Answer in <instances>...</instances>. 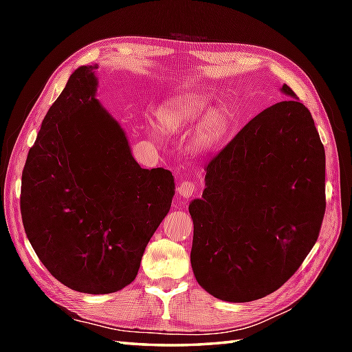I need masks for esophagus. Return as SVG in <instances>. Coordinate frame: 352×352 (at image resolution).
<instances>
[{
    "mask_svg": "<svg viewBox=\"0 0 352 352\" xmlns=\"http://www.w3.org/2000/svg\"><path fill=\"white\" fill-rule=\"evenodd\" d=\"M195 192H197V186H195V183H192V182H183L177 189V193L182 198H190Z\"/></svg>",
    "mask_w": 352,
    "mask_h": 352,
    "instance_id": "34e87169",
    "label": "esophagus"
}]
</instances>
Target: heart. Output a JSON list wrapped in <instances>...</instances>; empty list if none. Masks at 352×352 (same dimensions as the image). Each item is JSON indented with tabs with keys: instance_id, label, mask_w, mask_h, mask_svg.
Returning <instances> with one entry per match:
<instances>
[{
	"instance_id": "obj_1",
	"label": "heart",
	"mask_w": 352,
	"mask_h": 352,
	"mask_svg": "<svg viewBox=\"0 0 352 352\" xmlns=\"http://www.w3.org/2000/svg\"><path fill=\"white\" fill-rule=\"evenodd\" d=\"M207 110V101L199 96H183L162 110L160 121L169 130H180L199 121ZM223 129H226V115L222 113V110L208 111L197 131V145L204 148L212 146L221 138Z\"/></svg>"
}]
</instances>
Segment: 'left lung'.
Segmentation results:
<instances>
[{"instance_id": "1", "label": "left lung", "mask_w": 352, "mask_h": 352, "mask_svg": "<svg viewBox=\"0 0 352 352\" xmlns=\"http://www.w3.org/2000/svg\"><path fill=\"white\" fill-rule=\"evenodd\" d=\"M290 98L265 109L206 166L193 199L190 263L222 301L248 302L280 289L316 243L325 213V149L311 113Z\"/></svg>"}]
</instances>
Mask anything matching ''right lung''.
<instances>
[{
  "label": "right lung",
  "mask_w": 352,
  "mask_h": 352,
  "mask_svg": "<svg viewBox=\"0 0 352 352\" xmlns=\"http://www.w3.org/2000/svg\"><path fill=\"white\" fill-rule=\"evenodd\" d=\"M96 68L74 71L45 115L22 170L21 214L54 278L102 295L136 278L175 184L170 170L134 160L121 125L95 98Z\"/></svg>",
  "instance_id": "right-lung-1"
}]
</instances>
